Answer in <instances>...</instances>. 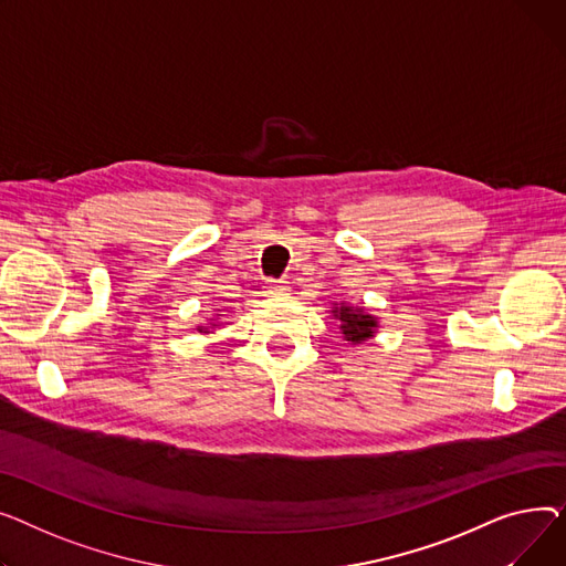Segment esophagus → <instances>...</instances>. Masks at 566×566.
<instances>
[{"label": "esophagus", "mask_w": 566, "mask_h": 566, "mask_svg": "<svg viewBox=\"0 0 566 566\" xmlns=\"http://www.w3.org/2000/svg\"><path fill=\"white\" fill-rule=\"evenodd\" d=\"M287 290H290V285L285 279H270L268 285H264V292L268 294H285Z\"/></svg>", "instance_id": "1"}]
</instances>
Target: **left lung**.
<instances>
[{"label": "left lung", "mask_w": 566, "mask_h": 566, "mask_svg": "<svg viewBox=\"0 0 566 566\" xmlns=\"http://www.w3.org/2000/svg\"><path fill=\"white\" fill-rule=\"evenodd\" d=\"M334 315L343 322L340 328L345 334V340L352 343H363L365 338H370L375 334V317L373 315H365L360 308H352V306H338L334 311Z\"/></svg>", "instance_id": "8db88e82"}]
</instances>
